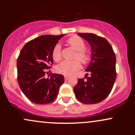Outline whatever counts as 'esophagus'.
I'll return each instance as SVG.
<instances>
[{
	"mask_svg": "<svg viewBox=\"0 0 135 135\" xmlns=\"http://www.w3.org/2000/svg\"><path fill=\"white\" fill-rule=\"evenodd\" d=\"M64 77H65V80H68L69 79V77L67 76V75H65Z\"/></svg>",
	"mask_w": 135,
	"mask_h": 135,
	"instance_id": "obj_1",
	"label": "esophagus"
}]
</instances>
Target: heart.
<instances>
[{"mask_svg": "<svg viewBox=\"0 0 135 135\" xmlns=\"http://www.w3.org/2000/svg\"><path fill=\"white\" fill-rule=\"evenodd\" d=\"M67 43L75 49L77 52L75 58H78L84 64H87L91 60V56L89 52L85 50L86 44L81 38L78 36H73L67 40ZM52 57L55 61H59L61 58V47L59 44H56L52 51ZM81 68V64L78 60H64L59 63L56 67L58 73L65 75L74 74Z\"/></svg>", "mask_w": 135, "mask_h": 135, "instance_id": "1", "label": "heart"}]
</instances>
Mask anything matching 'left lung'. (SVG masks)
<instances>
[{
	"label": "left lung",
	"instance_id": "1",
	"mask_svg": "<svg viewBox=\"0 0 135 135\" xmlns=\"http://www.w3.org/2000/svg\"><path fill=\"white\" fill-rule=\"evenodd\" d=\"M77 34L91 46V60L86 70L91 76L88 77L86 74V80L79 79L74 93L77 100L85 104L100 103L109 95L115 81V55L105 38L94 33Z\"/></svg>",
	"mask_w": 135,
	"mask_h": 135
}]
</instances>
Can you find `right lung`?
Returning <instances> with one entry per match:
<instances>
[{"label":"right lung","instance_id":"obj_1","mask_svg":"<svg viewBox=\"0 0 135 135\" xmlns=\"http://www.w3.org/2000/svg\"><path fill=\"white\" fill-rule=\"evenodd\" d=\"M64 35H41L28 42L20 51L17 60L18 84L26 97L35 104L52 103L64 83L61 74L45 77L53 64L52 49Z\"/></svg>","mask_w":135,"mask_h":135}]
</instances>
